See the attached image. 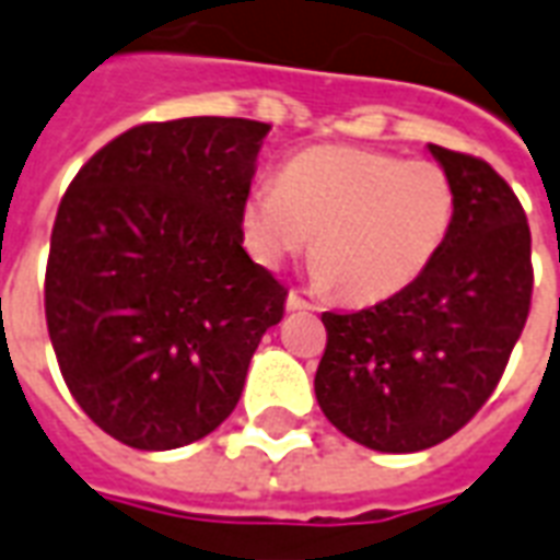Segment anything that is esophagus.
<instances>
[{"label":"esophagus","mask_w":560,"mask_h":560,"mask_svg":"<svg viewBox=\"0 0 560 560\" xmlns=\"http://www.w3.org/2000/svg\"><path fill=\"white\" fill-rule=\"evenodd\" d=\"M285 310H289V313H295V310H315V304L304 301L298 292H289V298H285Z\"/></svg>","instance_id":"34e87169"}]
</instances>
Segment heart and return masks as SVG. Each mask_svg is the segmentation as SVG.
Here are the masks:
<instances>
[{"instance_id":"b5f03b06","label":"heart","mask_w":560,"mask_h":560,"mask_svg":"<svg viewBox=\"0 0 560 560\" xmlns=\"http://www.w3.org/2000/svg\"><path fill=\"white\" fill-rule=\"evenodd\" d=\"M457 191L443 165L360 147H313L292 155L277 185L242 206V233L256 262L277 268L313 238L318 285L354 304L401 292L443 250Z\"/></svg>"}]
</instances>
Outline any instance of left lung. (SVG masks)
Returning a JSON list of instances; mask_svg holds the SVG:
<instances>
[{
	"label": "left lung",
	"mask_w": 560,
	"mask_h": 560,
	"mask_svg": "<svg viewBox=\"0 0 560 560\" xmlns=\"http://www.w3.org/2000/svg\"><path fill=\"white\" fill-rule=\"evenodd\" d=\"M457 212L422 277L357 313H325L315 398L354 443L407 455L457 434L493 395L532 306V230L485 159L428 144Z\"/></svg>",
	"instance_id": "1"
}]
</instances>
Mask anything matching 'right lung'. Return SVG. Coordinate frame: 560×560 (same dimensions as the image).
<instances>
[{
    "mask_svg": "<svg viewBox=\"0 0 560 560\" xmlns=\"http://www.w3.org/2000/svg\"><path fill=\"white\" fill-rule=\"evenodd\" d=\"M268 124H141L88 159L61 197L44 306L58 369L105 434L167 452L233 413L285 289L242 247Z\"/></svg>",
    "mask_w": 560,
    "mask_h": 560,
    "instance_id": "obj_1",
    "label": "right lung"
}]
</instances>
